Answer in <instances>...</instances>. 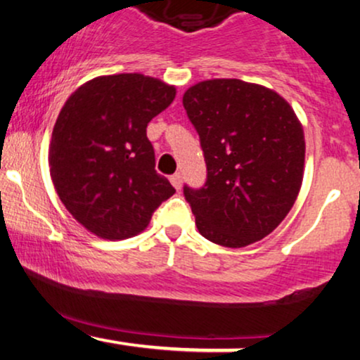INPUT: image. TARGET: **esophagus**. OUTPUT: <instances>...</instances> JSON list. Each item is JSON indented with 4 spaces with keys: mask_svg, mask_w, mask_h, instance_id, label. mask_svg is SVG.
<instances>
[{
    "mask_svg": "<svg viewBox=\"0 0 360 360\" xmlns=\"http://www.w3.org/2000/svg\"><path fill=\"white\" fill-rule=\"evenodd\" d=\"M171 183L176 189H181V188H183V176H181L179 172H176V174L171 176Z\"/></svg>",
    "mask_w": 360,
    "mask_h": 360,
    "instance_id": "34e87169",
    "label": "esophagus"
}]
</instances>
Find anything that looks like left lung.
Returning a JSON list of instances; mask_svg holds the SVG:
<instances>
[{
  "mask_svg": "<svg viewBox=\"0 0 360 360\" xmlns=\"http://www.w3.org/2000/svg\"><path fill=\"white\" fill-rule=\"evenodd\" d=\"M200 135L203 188L184 186L200 233L223 247L250 245L286 218L304 169V134L276 91L240 79H210L184 93Z\"/></svg>",
  "mask_w": 360,
  "mask_h": 360,
  "instance_id": "left-lung-1",
  "label": "left lung"
}]
</instances>
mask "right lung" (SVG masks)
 Instances as JSON below:
<instances>
[{
    "label": "right lung",
    "instance_id": "add662e5",
    "mask_svg": "<svg viewBox=\"0 0 360 360\" xmlns=\"http://www.w3.org/2000/svg\"><path fill=\"white\" fill-rule=\"evenodd\" d=\"M176 88L143 74L94 77L77 88L53 125L49 166L68 212L91 233L123 240L147 229L176 193L155 171L147 125Z\"/></svg>",
    "mask_w": 360,
    "mask_h": 360
}]
</instances>
